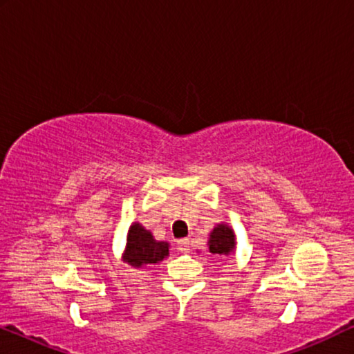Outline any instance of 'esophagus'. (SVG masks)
Listing matches in <instances>:
<instances>
[{
	"instance_id": "1",
	"label": "esophagus",
	"mask_w": 354,
	"mask_h": 354,
	"mask_svg": "<svg viewBox=\"0 0 354 354\" xmlns=\"http://www.w3.org/2000/svg\"><path fill=\"white\" fill-rule=\"evenodd\" d=\"M190 241L188 239H182V240H177V250L180 251V253H188V250H190Z\"/></svg>"
}]
</instances>
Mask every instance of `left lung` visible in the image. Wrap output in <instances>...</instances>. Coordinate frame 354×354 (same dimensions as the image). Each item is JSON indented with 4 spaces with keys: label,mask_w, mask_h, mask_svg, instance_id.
I'll return each mask as SVG.
<instances>
[{
    "label": "left lung",
    "mask_w": 354,
    "mask_h": 354,
    "mask_svg": "<svg viewBox=\"0 0 354 354\" xmlns=\"http://www.w3.org/2000/svg\"><path fill=\"white\" fill-rule=\"evenodd\" d=\"M207 243H209V253L229 254L230 251L235 248V235L230 227L221 224L211 232L209 241H207Z\"/></svg>",
    "instance_id": "obj_1"
}]
</instances>
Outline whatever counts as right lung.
I'll return each instance as SVG.
<instances>
[{
	"label": "right lung",
	"instance_id": "1",
	"mask_svg": "<svg viewBox=\"0 0 354 354\" xmlns=\"http://www.w3.org/2000/svg\"><path fill=\"white\" fill-rule=\"evenodd\" d=\"M169 254V245L166 241H156L151 232L143 229L140 224H133L129 230L127 250L124 259L130 266L140 268L145 264H156Z\"/></svg>",
	"mask_w": 354,
	"mask_h": 354
}]
</instances>
